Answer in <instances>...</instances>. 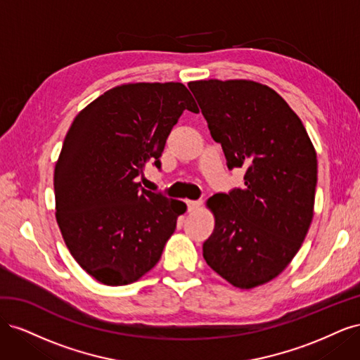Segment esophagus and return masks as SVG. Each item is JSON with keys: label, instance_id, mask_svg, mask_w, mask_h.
<instances>
[{"label": "esophagus", "instance_id": "1", "mask_svg": "<svg viewBox=\"0 0 360 360\" xmlns=\"http://www.w3.org/2000/svg\"><path fill=\"white\" fill-rule=\"evenodd\" d=\"M186 205H188V210L189 212H195V210H198L200 207H201V201L200 200H197V201H195V200H188Z\"/></svg>", "mask_w": 360, "mask_h": 360}]
</instances>
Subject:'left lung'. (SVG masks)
<instances>
[{
  "label": "left lung",
  "instance_id": "8db88e82",
  "mask_svg": "<svg viewBox=\"0 0 360 360\" xmlns=\"http://www.w3.org/2000/svg\"><path fill=\"white\" fill-rule=\"evenodd\" d=\"M189 89L228 169H245L243 188L209 200L216 225L202 255L234 287L266 284L290 264L309 230L317 155L300 118L269 86L210 79Z\"/></svg>",
  "mask_w": 360,
  "mask_h": 360
}]
</instances>
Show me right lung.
<instances>
[{
  "label": "right lung",
  "instance_id": "right-lung-1",
  "mask_svg": "<svg viewBox=\"0 0 360 360\" xmlns=\"http://www.w3.org/2000/svg\"><path fill=\"white\" fill-rule=\"evenodd\" d=\"M184 110L198 112L180 82L126 84L82 110L53 172L57 222L72 257L105 285H127L160 259L186 205L141 186Z\"/></svg>",
  "mask_w": 360,
  "mask_h": 360
}]
</instances>
